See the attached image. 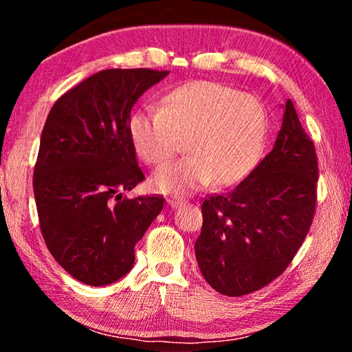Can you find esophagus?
<instances>
[{
    "label": "esophagus",
    "instance_id": "34e87169",
    "mask_svg": "<svg viewBox=\"0 0 352 352\" xmlns=\"http://www.w3.org/2000/svg\"><path fill=\"white\" fill-rule=\"evenodd\" d=\"M168 205H169L170 208H177V206L182 205V201H180V200H172V199H169V200H168Z\"/></svg>",
    "mask_w": 352,
    "mask_h": 352
}]
</instances>
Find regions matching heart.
I'll list each match as a JSON object with an SVG mask.
<instances>
[{"mask_svg": "<svg viewBox=\"0 0 352 352\" xmlns=\"http://www.w3.org/2000/svg\"><path fill=\"white\" fill-rule=\"evenodd\" d=\"M269 118L253 94L219 82L197 80L175 88L158 110L135 111L129 136L138 157L158 166L184 148L180 162L153 172V190L186 195L216 182L231 186L254 168L264 147Z\"/></svg>", "mask_w": 352, "mask_h": 352, "instance_id": "obj_1", "label": "heart"}]
</instances>
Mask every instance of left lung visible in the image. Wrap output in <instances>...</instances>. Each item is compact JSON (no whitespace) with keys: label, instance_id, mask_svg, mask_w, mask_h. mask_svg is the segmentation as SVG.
I'll return each mask as SVG.
<instances>
[{"label":"left lung","instance_id":"obj_1","mask_svg":"<svg viewBox=\"0 0 352 352\" xmlns=\"http://www.w3.org/2000/svg\"><path fill=\"white\" fill-rule=\"evenodd\" d=\"M317 182L314 142L287 99L272 152L233 190L201 205L194 248L205 281L242 296L281 275L311 228Z\"/></svg>","mask_w":352,"mask_h":352}]
</instances>
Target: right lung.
<instances>
[{
    "mask_svg": "<svg viewBox=\"0 0 352 352\" xmlns=\"http://www.w3.org/2000/svg\"><path fill=\"white\" fill-rule=\"evenodd\" d=\"M169 71L104 69L57 99L41 132L34 195L41 234L71 276L99 287L132 270L135 245L164 199L122 197L144 180L130 111Z\"/></svg>",
    "mask_w": 352,
    "mask_h": 352,
    "instance_id": "add662e5",
    "label": "right lung"
}]
</instances>
